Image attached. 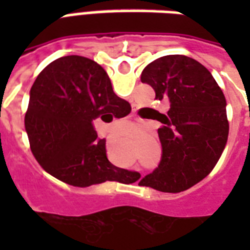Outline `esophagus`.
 <instances>
[{"label":"esophagus","instance_id":"34e87169","mask_svg":"<svg viewBox=\"0 0 250 250\" xmlns=\"http://www.w3.org/2000/svg\"><path fill=\"white\" fill-rule=\"evenodd\" d=\"M132 161H135V160H132ZM132 161H131V162H132Z\"/></svg>","mask_w":250,"mask_h":250}]
</instances>
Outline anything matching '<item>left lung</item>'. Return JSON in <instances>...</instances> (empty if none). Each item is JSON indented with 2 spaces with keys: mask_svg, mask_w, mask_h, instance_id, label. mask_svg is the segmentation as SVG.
<instances>
[{
  "mask_svg": "<svg viewBox=\"0 0 250 250\" xmlns=\"http://www.w3.org/2000/svg\"><path fill=\"white\" fill-rule=\"evenodd\" d=\"M141 82L157 100L168 98L167 114H157L162 156L140 186L182 192L205 178L217 165L229 137L225 94L205 66L187 56L161 57L143 70Z\"/></svg>",
  "mask_w": 250,
  "mask_h": 250,
  "instance_id": "8db88e82",
  "label": "left lung"
}]
</instances>
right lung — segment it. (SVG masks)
<instances>
[{"label":"right lung","instance_id":"add662e5","mask_svg":"<svg viewBox=\"0 0 250 250\" xmlns=\"http://www.w3.org/2000/svg\"><path fill=\"white\" fill-rule=\"evenodd\" d=\"M131 105L114 93L104 68L80 56L58 58L39 74L31 88L24 125L33 156L46 172L74 187L121 182L139 172L114 166L105 139H97L93 121L113 119Z\"/></svg>","mask_w":250,"mask_h":250}]
</instances>
